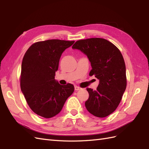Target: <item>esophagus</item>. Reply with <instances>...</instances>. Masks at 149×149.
<instances>
[{
    "label": "esophagus",
    "instance_id": "34e87169",
    "mask_svg": "<svg viewBox=\"0 0 149 149\" xmlns=\"http://www.w3.org/2000/svg\"><path fill=\"white\" fill-rule=\"evenodd\" d=\"M81 88H80V87H79V86H75V90H76V91H78V90H81Z\"/></svg>",
    "mask_w": 149,
    "mask_h": 149
}]
</instances>
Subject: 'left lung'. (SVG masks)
Listing matches in <instances>:
<instances>
[{
    "instance_id": "1",
    "label": "left lung",
    "mask_w": 149,
    "mask_h": 149,
    "mask_svg": "<svg viewBox=\"0 0 149 149\" xmlns=\"http://www.w3.org/2000/svg\"><path fill=\"white\" fill-rule=\"evenodd\" d=\"M72 49L79 50L88 57L92 68L90 75L99 80L96 90L87 88L89 98L85 106L94 116H107L118 106L127 86L121 52L112 43L99 38L77 41Z\"/></svg>"
}]
</instances>
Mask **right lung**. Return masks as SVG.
<instances>
[{"mask_svg": "<svg viewBox=\"0 0 149 149\" xmlns=\"http://www.w3.org/2000/svg\"><path fill=\"white\" fill-rule=\"evenodd\" d=\"M74 41L49 40L33 44L23 58L20 88L34 113L49 118L61 111L74 91L72 84L61 85L55 79L62 53Z\"/></svg>", "mask_w": 149, "mask_h": 149, "instance_id": "obj_1", "label": "right lung"}]
</instances>
